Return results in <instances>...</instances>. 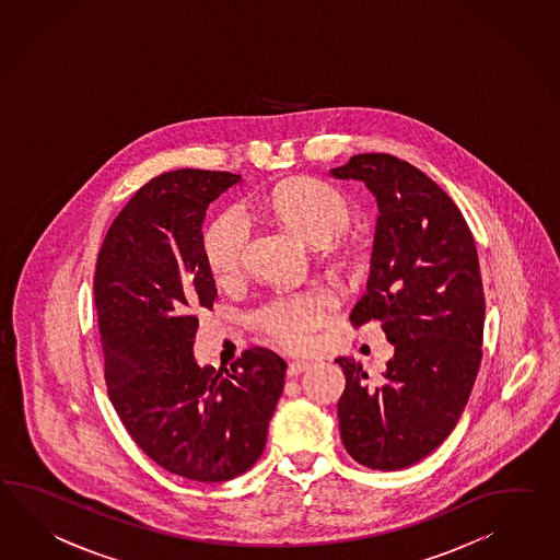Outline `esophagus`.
<instances>
[{
    "label": "esophagus",
    "mask_w": 560,
    "mask_h": 560,
    "mask_svg": "<svg viewBox=\"0 0 560 560\" xmlns=\"http://www.w3.org/2000/svg\"><path fill=\"white\" fill-rule=\"evenodd\" d=\"M310 366H312V362H307V360H293V362H289V366H287V374H289V376H298V374L305 372Z\"/></svg>",
    "instance_id": "obj_1"
}]
</instances>
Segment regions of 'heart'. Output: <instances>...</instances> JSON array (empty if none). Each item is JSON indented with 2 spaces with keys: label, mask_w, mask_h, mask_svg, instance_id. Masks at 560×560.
<instances>
[{
  "label": "heart",
  "mask_w": 560,
  "mask_h": 560,
  "mask_svg": "<svg viewBox=\"0 0 560 560\" xmlns=\"http://www.w3.org/2000/svg\"><path fill=\"white\" fill-rule=\"evenodd\" d=\"M265 206L277 219L301 238L324 245L348 231L354 222L350 200L334 186L319 179H291L277 186ZM248 222L241 210H229L210 224L205 234V257L208 269L219 281H229L241 271ZM338 307L328 287L279 293L253 312V322L281 346L300 350L315 329L322 328Z\"/></svg>",
  "instance_id": "1"
}]
</instances>
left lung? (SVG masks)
I'll return each mask as SVG.
<instances>
[{
	"label": "left lung",
	"mask_w": 560,
	"mask_h": 560,
	"mask_svg": "<svg viewBox=\"0 0 560 560\" xmlns=\"http://www.w3.org/2000/svg\"><path fill=\"white\" fill-rule=\"evenodd\" d=\"M329 176L364 182L376 198L369 283L350 322H378L395 346L381 386L360 362L336 360L341 441L358 464L395 471L436 450L471 395L486 319L478 248L459 208L409 162L358 153Z\"/></svg>",
	"instance_id": "obj_1"
}]
</instances>
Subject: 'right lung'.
<instances>
[{"mask_svg": "<svg viewBox=\"0 0 560 560\" xmlns=\"http://www.w3.org/2000/svg\"><path fill=\"white\" fill-rule=\"evenodd\" d=\"M236 184L208 170L150 179L113 220L93 283L107 393L127 433L170 474L205 483L257 464L285 384L283 358L267 348L231 369L194 358L191 312L217 300L206 210Z\"/></svg>", "mask_w": 560, "mask_h": 560, "instance_id": "obj_1", "label": "right lung"}]
</instances>
